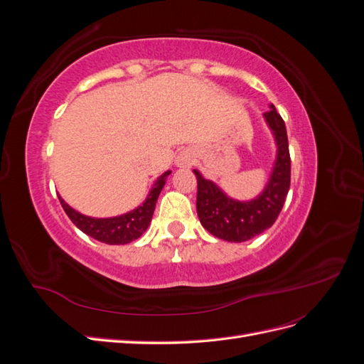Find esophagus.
I'll use <instances>...</instances> for the list:
<instances>
[{"label":"esophagus","mask_w":364,"mask_h":364,"mask_svg":"<svg viewBox=\"0 0 364 364\" xmlns=\"http://www.w3.org/2000/svg\"><path fill=\"white\" fill-rule=\"evenodd\" d=\"M178 165H182V167H186V165H191V158L188 155H182L178 159Z\"/></svg>","instance_id":"1"}]
</instances>
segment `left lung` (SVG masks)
Segmentation results:
<instances>
[{
  "mask_svg": "<svg viewBox=\"0 0 364 364\" xmlns=\"http://www.w3.org/2000/svg\"><path fill=\"white\" fill-rule=\"evenodd\" d=\"M270 107V111L264 112V118L274 135L278 155L269 183L257 199L249 202L230 199L214 182L205 179L194 170L197 178V215L202 226L217 238L241 243L257 237L277 222L284 206L290 190L291 171L289 138L282 117L273 105Z\"/></svg>",
  "mask_w": 364,
  "mask_h": 364,
  "instance_id": "8db88e82",
  "label": "left lung"
}]
</instances>
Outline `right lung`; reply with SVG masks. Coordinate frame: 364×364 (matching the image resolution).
Here are the masks:
<instances>
[{"instance_id":"obj_1","label":"right lung","mask_w":364,"mask_h":364,"mask_svg":"<svg viewBox=\"0 0 364 364\" xmlns=\"http://www.w3.org/2000/svg\"><path fill=\"white\" fill-rule=\"evenodd\" d=\"M170 173L171 171H165L161 178L156 179L144 203L138 206L136 209H134V211L118 215V217H111V218L87 217L77 213L75 209L68 206L63 202L62 197H59V200L63 211L67 213L71 222L86 235H90L106 245H127L130 241L139 238L147 230L151 222L153 211H155L159 193L164 188L165 181H167Z\"/></svg>"}]
</instances>
